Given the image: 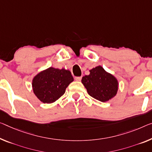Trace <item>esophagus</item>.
Instances as JSON below:
<instances>
[{"instance_id":"obj_1","label":"esophagus","mask_w":152,"mask_h":152,"mask_svg":"<svg viewBox=\"0 0 152 152\" xmlns=\"http://www.w3.org/2000/svg\"><path fill=\"white\" fill-rule=\"evenodd\" d=\"M75 79L77 81H80L81 80V77H76Z\"/></svg>"}]
</instances>
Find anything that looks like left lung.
I'll return each instance as SVG.
<instances>
[{"instance_id":"left-lung-1","label":"left lung","mask_w":152,"mask_h":152,"mask_svg":"<svg viewBox=\"0 0 152 152\" xmlns=\"http://www.w3.org/2000/svg\"><path fill=\"white\" fill-rule=\"evenodd\" d=\"M90 75L81 79L88 94L101 102H107L115 97L118 91L119 83L113 75L107 72L101 66L90 70Z\"/></svg>"}]
</instances>
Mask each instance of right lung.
Segmentation results:
<instances>
[{"instance_id":"add662e5","label":"right lung","mask_w":152,"mask_h":152,"mask_svg":"<svg viewBox=\"0 0 152 152\" xmlns=\"http://www.w3.org/2000/svg\"><path fill=\"white\" fill-rule=\"evenodd\" d=\"M73 77L71 71L50 67L39 72L32 81L34 94L43 103L50 104L64 94Z\"/></svg>"}]
</instances>
